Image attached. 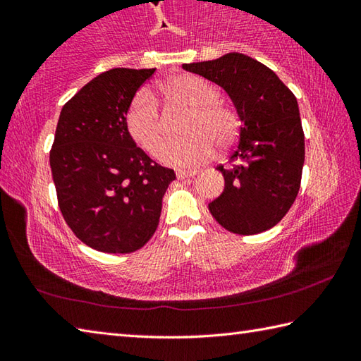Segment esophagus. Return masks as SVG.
Instances as JSON below:
<instances>
[{"mask_svg":"<svg viewBox=\"0 0 361 361\" xmlns=\"http://www.w3.org/2000/svg\"><path fill=\"white\" fill-rule=\"evenodd\" d=\"M197 173V170H176V176H178V180H186V178H191Z\"/></svg>","mask_w":361,"mask_h":361,"instance_id":"1","label":"esophagus"}]
</instances>
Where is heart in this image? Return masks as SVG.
Returning <instances> with one entry per match:
<instances>
[{
    "mask_svg": "<svg viewBox=\"0 0 361 361\" xmlns=\"http://www.w3.org/2000/svg\"><path fill=\"white\" fill-rule=\"evenodd\" d=\"M162 94L173 102L191 108L183 124L185 137L170 140L161 148L164 119L161 109L149 90L142 89L126 109L124 122L133 142L148 154H156L173 167L195 166L213 154L215 145L228 149L235 143L240 119L231 106L219 102L215 85L194 75H178L161 84Z\"/></svg>",
    "mask_w": 361,
    "mask_h": 361,
    "instance_id": "1",
    "label": "heart"
}]
</instances>
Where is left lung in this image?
I'll return each instance as SVG.
<instances>
[{"mask_svg":"<svg viewBox=\"0 0 361 361\" xmlns=\"http://www.w3.org/2000/svg\"><path fill=\"white\" fill-rule=\"evenodd\" d=\"M183 68L221 85L242 121L229 166L216 167L224 191L209 204L212 216L240 235L274 228L301 186L304 132L296 97L271 68L243 54Z\"/></svg>","mask_w":361,"mask_h":361,"instance_id":"8db88e82","label":"left lung"}]
</instances>
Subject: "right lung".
<instances>
[{
  "instance_id": "1",
  "label": "right lung",
  "mask_w": 361,
  "mask_h": 361,
  "mask_svg": "<svg viewBox=\"0 0 361 361\" xmlns=\"http://www.w3.org/2000/svg\"><path fill=\"white\" fill-rule=\"evenodd\" d=\"M156 68H113L65 103L51 149L60 212L85 245L132 253L154 234L172 169L138 148L126 129V109Z\"/></svg>"
}]
</instances>
